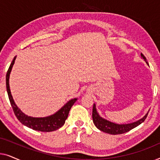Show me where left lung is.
Returning a JSON list of instances; mask_svg holds the SVG:
<instances>
[{
    "label": "left lung",
    "instance_id": "left-lung-1",
    "mask_svg": "<svg viewBox=\"0 0 160 160\" xmlns=\"http://www.w3.org/2000/svg\"><path fill=\"white\" fill-rule=\"evenodd\" d=\"M141 57L143 58L144 60L146 61V62L148 64L147 60H146V57L141 53ZM148 113H146L145 117L142 118L138 121L133 122V123L130 124H117L113 122H111L107 120L102 119V117H100L98 113L96 111L95 105L94 104L93 108H92V119L93 122L95 124V125L97 127L98 129H99L100 130L102 131V132L108 133L111 135H118V134H123L128 131L132 130V129L136 128L137 126H138L139 124H141L142 122L145 121V119L147 117Z\"/></svg>",
    "mask_w": 160,
    "mask_h": 160
}]
</instances>
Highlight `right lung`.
I'll return each mask as SVG.
<instances>
[{
    "mask_svg": "<svg viewBox=\"0 0 160 160\" xmlns=\"http://www.w3.org/2000/svg\"><path fill=\"white\" fill-rule=\"evenodd\" d=\"M16 58L17 56H15L14 59H13L12 62L11 63L9 68H8L7 73H6V90H7L11 106L12 107L13 111H14L17 119L24 125L27 126L28 128H31L34 130L41 131V132H52V131L58 130L59 128H60L65 124V122L68 118V116L69 111L71 110V107L75 103L77 99L74 98L73 100H71L60 111L54 113V115L50 116V117L44 118H34L28 117V116L24 114L14 102V100H13L12 94H11L10 92L9 83H8L11 71H12Z\"/></svg>",
    "mask_w": 160,
    "mask_h": 160,
    "instance_id": "1",
    "label": "right lung"
}]
</instances>
